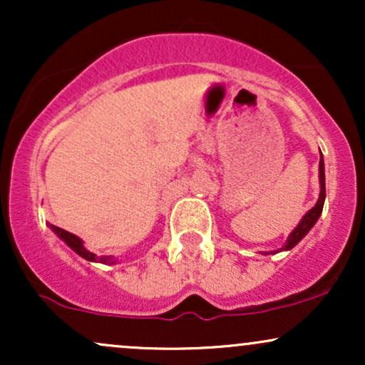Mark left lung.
<instances>
[{"label":"left lung","mask_w":365,"mask_h":365,"mask_svg":"<svg viewBox=\"0 0 365 365\" xmlns=\"http://www.w3.org/2000/svg\"><path fill=\"white\" fill-rule=\"evenodd\" d=\"M319 199H317L316 206H314L311 211H307L304 215L302 220L299 221V225L293 228V232L288 235L287 242H284L283 247H279V249L276 250H271V252H261L262 255H269V254H278L282 252V250H290L299 244L302 238L307 235L309 232L312 230V226L317 223V220H319L321 212H322V206H324V199H326V180H324V159H322V154H321V159H319Z\"/></svg>","instance_id":"1"}]
</instances>
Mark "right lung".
Instances as JSON below:
<instances>
[{"label":"right lung","instance_id":"add662e5","mask_svg":"<svg viewBox=\"0 0 365 365\" xmlns=\"http://www.w3.org/2000/svg\"><path fill=\"white\" fill-rule=\"evenodd\" d=\"M48 226H49V228H51V232L54 233V235L60 238V240L65 242V244L68 245L75 254H78V255H81V257L86 259V261L101 262V264H116V261H118V259H116L115 255H96L94 252H91V250L86 249V245H83L82 238H78L77 235H73V233L66 232V230L60 228V226H54V225H48Z\"/></svg>","mask_w":365,"mask_h":365}]
</instances>
